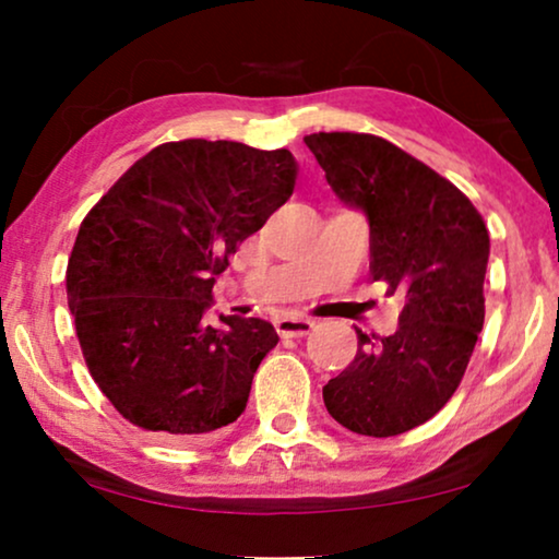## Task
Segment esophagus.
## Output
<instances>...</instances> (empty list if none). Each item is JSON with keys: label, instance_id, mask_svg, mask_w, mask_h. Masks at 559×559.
<instances>
[{"label": "esophagus", "instance_id": "34e87169", "mask_svg": "<svg viewBox=\"0 0 559 559\" xmlns=\"http://www.w3.org/2000/svg\"><path fill=\"white\" fill-rule=\"evenodd\" d=\"M312 328H316V320L310 318L285 316L277 320V333L285 335V338H302V335H308Z\"/></svg>", "mask_w": 559, "mask_h": 559}]
</instances>
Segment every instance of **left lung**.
<instances>
[{"instance_id":"obj_1","label":"left lung","mask_w":559,"mask_h":559,"mask_svg":"<svg viewBox=\"0 0 559 559\" xmlns=\"http://www.w3.org/2000/svg\"><path fill=\"white\" fill-rule=\"evenodd\" d=\"M328 186L369 221L371 274L404 300L389 338L356 331L358 350L323 386L335 423L392 438L427 423L461 384L484 328L486 224L453 182L373 134L305 136Z\"/></svg>"}]
</instances>
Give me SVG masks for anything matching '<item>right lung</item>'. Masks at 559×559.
Here are the masks:
<instances>
[{
    "label": "right lung",
    "mask_w": 559,
    "mask_h": 559,
    "mask_svg": "<svg viewBox=\"0 0 559 559\" xmlns=\"http://www.w3.org/2000/svg\"><path fill=\"white\" fill-rule=\"evenodd\" d=\"M289 150L159 144L88 211L68 259V308L98 389L159 440H201L247 409L280 335L262 318L205 323L216 277L293 195Z\"/></svg>",
    "instance_id": "obj_1"
}]
</instances>
